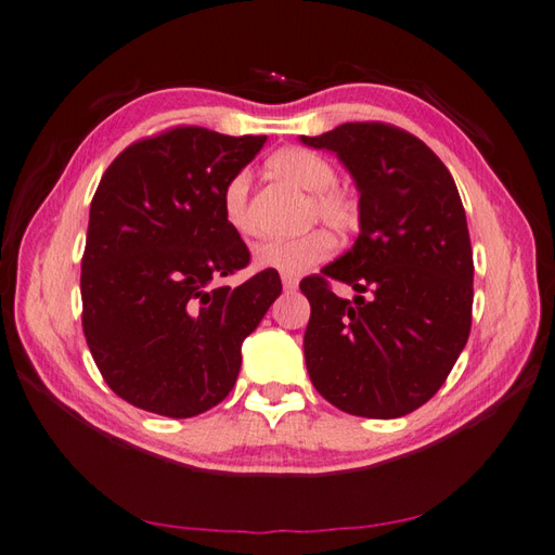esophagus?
Here are the masks:
<instances>
[{"label": "esophagus", "mask_w": 555, "mask_h": 555, "mask_svg": "<svg viewBox=\"0 0 555 555\" xmlns=\"http://www.w3.org/2000/svg\"><path fill=\"white\" fill-rule=\"evenodd\" d=\"M282 287H285V292H294L299 287V280L297 275H282Z\"/></svg>", "instance_id": "obj_1"}]
</instances>
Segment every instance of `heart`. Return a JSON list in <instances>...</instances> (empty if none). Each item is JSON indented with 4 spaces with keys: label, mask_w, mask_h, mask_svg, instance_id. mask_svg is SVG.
<instances>
[{
    "label": "heart",
    "mask_w": 555,
    "mask_h": 555,
    "mask_svg": "<svg viewBox=\"0 0 555 555\" xmlns=\"http://www.w3.org/2000/svg\"><path fill=\"white\" fill-rule=\"evenodd\" d=\"M270 173L292 182L294 188L311 194V220H320L337 235H349L361 223L359 199L337 188V170L325 156L287 146L268 158ZM249 173H235L223 190V218L228 228L240 237H251L256 223L249 208ZM335 249V240L325 230H309L299 237L266 240L256 244L254 266L263 270H278L285 275H301L313 266L323 263Z\"/></svg>",
    "instance_id": "1"
}]
</instances>
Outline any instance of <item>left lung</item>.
<instances>
[{
  "mask_svg": "<svg viewBox=\"0 0 555 555\" xmlns=\"http://www.w3.org/2000/svg\"><path fill=\"white\" fill-rule=\"evenodd\" d=\"M301 142L335 152L361 194L351 249L299 285L311 304V382L344 413L409 415L444 385L470 335L475 266L461 194L423 140L387 122H344ZM332 281L357 292L353 305Z\"/></svg>",
  "mask_w": 555,
  "mask_h": 555,
  "instance_id": "obj_1",
  "label": "left lung"
}]
</instances>
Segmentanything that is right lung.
<instances>
[{"mask_svg":"<svg viewBox=\"0 0 555 555\" xmlns=\"http://www.w3.org/2000/svg\"><path fill=\"white\" fill-rule=\"evenodd\" d=\"M263 142L170 128L122 150L94 192L82 330L106 385L142 411L192 417L223 401L242 341L280 297L278 270L218 285L249 266L223 218V190Z\"/></svg>","mask_w":555,"mask_h":555,"instance_id":"obj_1","label":"right lung"}]
</instances>
